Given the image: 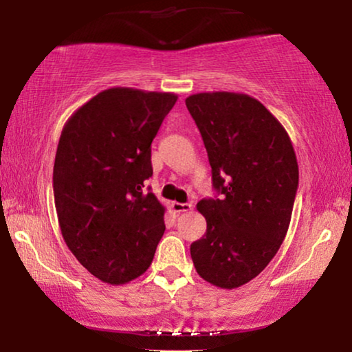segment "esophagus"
Returning <instances> with one entry per match:
<instances>
[{"label": "esophagus", "mask_w": 352, "mask_h": 352, "mask_svg": "<svg viewBox=\"0 0 352 352\" xmlns=\"http://www.w3.org/2000/svg\"><path fill=\"white\" fill-rule=\"evenodd\" d=\"M171 206H173V211H175V213H184V211L192 210L190 204H179V201H173Z\"/></svg>", "instance_id": "34e87169"}]
</instances>
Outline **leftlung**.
<instances>
[{
  "label": "left lung",
  "mask_w": 352,
  "mask_h": 352,
  "mask_svg": "<svg viewBox=\"0 0 352 352\" xmlns=\"http://www.w3.org/2000/svg\"><path fill=\"white\" fill-rule=\"evenodd\" d=\"M186 105L204 139L218 197L197 210L206 232L190 245L201 278L237 288L271 263L285 239L298 190V162L278 120L239 93H199Z\"/></svg>",
  "instance_id": "1"
}]
</instances>
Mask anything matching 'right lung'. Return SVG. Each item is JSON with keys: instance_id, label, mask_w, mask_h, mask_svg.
<instances>
[{"instance_id": "add662e5", "label": "right lung", "mask_w": 352, "mask_h": 352, "mask_svg": "<svg viewBox=\"0 0 352 352\" xmlns=\"http://www.w3.org/2000/svg\"><path fill=\"white\" fill-rule=\"evenodd\" d=\"M173 93L105 89L62 129L52 187L67 247L94 277L120 285L152 264L165 206L144 182L151 146L176 104Z\"/></svg>"}]
</instances>
